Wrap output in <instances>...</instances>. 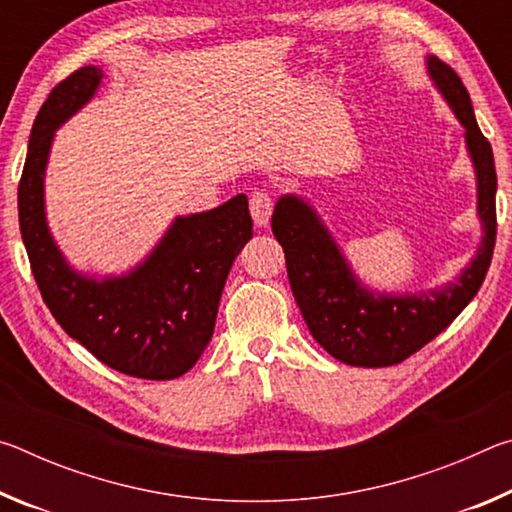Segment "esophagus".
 <instances>
[{
	"instance_id": "1",
	"label": "esophagus",
	"mask_w": 512,
	"mask_h": 512,
	"mask_svg": "<svg viewBox=\"0 0 512 512\" xmlns=\"http://www.w3.org/2000/svg\"><path fill=\"white\" fill-rule=\"evenodd\" d=\"M273 196L264 192V189H257V192L250 194V216H253V221L262 228V225H268L271 221V214H273Z\"/></svg>"
}]
</instances>
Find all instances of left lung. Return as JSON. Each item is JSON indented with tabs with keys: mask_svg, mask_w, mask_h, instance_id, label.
I'll list each match as a JSON object with an SVG mask.
<instances>
[{
	"mask_svg": "<svg viewBox=\"0 0 512 512\" xmlns=\"http://www.w3.org/2000/svg\"><path fill=\"white\" fill-rule=\"evenodd\" d=\"M429 74L465 126L476 169L483 239L470 266L445 287L418 296H381L361 287L318 214L287 194L275 205L271 228L284 248L293 298L314 339L350 366L384 368L409 359L452 325L481 289L497 239V171L492 146L476 124L470 94L452 67L427 58Z\"/></svg>",
	"mask_w": 512,
	"mask_h": 512,
	"instance_id": "8db88e82",
	"label": "left lung"
}]
</instances>
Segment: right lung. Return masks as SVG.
<instances>
[{
    "instance_id": "1",
    "label": "right lung",
    "mask_w": 512,
    "mask_h": 512,
    "mask_svg": "<svg viewBox=\"0 0 512 512\" xmlns=\"http://www.w3.org/2000/svg\"><path fill=\"white\" fill-rule=\"evenodd\" d=\"M101 79L99 67L76 69L49 92L33 121L17 187L22 241L42 300L72 339L124 375L176 379L210 343L223 284L253 237L248 198L178 216L128 275L94 280L69 268L47 228L45 167L54 131L94 97Z\"/></svg>"
}]
</instances>
